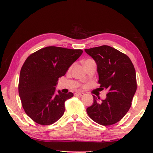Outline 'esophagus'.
Segmentation results:
<instances>
[{
    "instance_id": "34e87169",
    "label": "esophagus",
    "mask_w": 153,
    "mask_h": 153,
    "mask_svg": "<svg viewBox=\"0 0 153 153\" xmlns=\"http://www.w3.org/2000/svg\"><path fill=\"white\" fill-rule=\"evenodd\" d=\"M75 95H79V96H83L84 95H85V93H84L83 92H82V91H77L75 93Z\"/></svg>"
}]
</instances>
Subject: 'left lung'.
Wrapping results in <instances>:
<instances>
[{
  "label": "left lung",
  "mask_w": 153,
  "mask_h": 153,
  "mask_svg": "<svg viewBox=\"0 0 153 153\" xmlns=\"http://www.w3.org/2000/svg\"><path fill=\"white\" fill-rule=\"evenodd\" d=\"M85 51L97 64L99 89L108 91L105 100L93 95V104L87 108V114L99 124H114L128 112L137 90L134 64L127 55L107 45Z\"/></svg>",
  "instance_id": "left-lung-1"
}]
</instances>
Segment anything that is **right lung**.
Instances as JSON below:
<instances>
[{
    "instance_id": "right-lung-1",
    "label": "right lung",
    "mask_w": 153,
    "mask_h": 153,
    "mask_svg": "<svg viewBox=\"0 0 153 153\" xmlns=\"http://www.w3.org/2000/svg\"><path fill=\"white\" fill-rule=\"evenodd\" d=\"M81 49L47 47L31 54L19 74L18 92L24 111L39 124L56 122L65 111L64 102L74 96L71 92L56 93L58 78L82 54Z\"/></svg>"
}]
</instances>
